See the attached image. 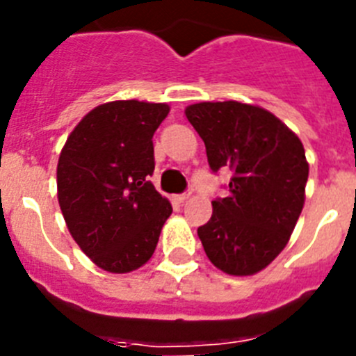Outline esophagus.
I'll return each instance as SVG.
<instances>
[{
	"label": "esophagus",
	"mask_w": 356,
	"mask_h": 356,
	"mask_svg": "<svg viewBox=\"0 0 356 356\" xmlns=\"http://www.w3.org/2000/svg\"><path fill=\"white\" fill-rule=\"evenodd\" d=\"M191 194H193V191H185V193H181V194H176L175 200L180 201V203H184V201H187L188 197H191Z\"/></svg>",
	"instance_id": "1"
}]
</instances>
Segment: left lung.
Segmentation results:
<instances>
[{"instance_id": "1", "label": "left lung", "mask_w": 356, "mask_h": 356, "mask_svg": "<svg viewBox=\"0 0 356 356\" xmlns=\"http://www.w3.org/2000/svg\"><path fill=\"white\" fill-rule=\"evenodd\" d=\"M207 147L210 169L228 168L226 197L197 228L210 262L226 275L250 276L282 253L303 210L308 162L298 135L271 112L238 102L185 108Z\"/></svg>"}]
</instances>
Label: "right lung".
Listing matches in <instances>:
<instances>
[{
	"label": "right lung",
	"mask_w": 356,
	"mask_h": 356,
	"mask_svg": "<svg viewBox=\"0 0 356 356\" xmlns=\"http://www.w3.org/2000/svg\"><path fill=\"white\" fill-rule=\"evenodd\" d=\"M169 105L110 102L85 115L62 147L56 188L69 234L97 267L130 273L151 259L172 207L149 176L153 134Z\"/></svg>",
	"instance_id": "right-lung-1"
}]
</instances>
